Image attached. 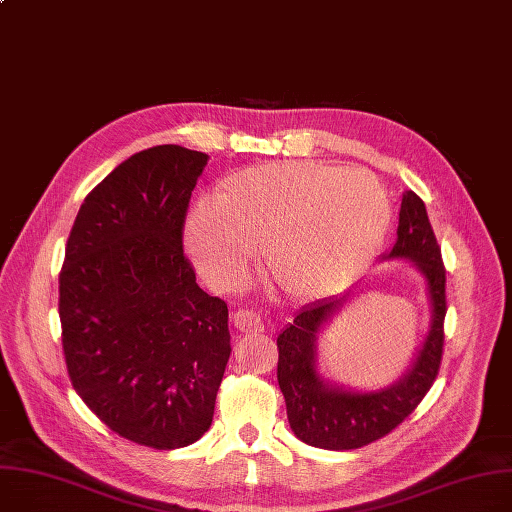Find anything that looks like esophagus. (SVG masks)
<instances>
[{
    "label": "esophagus",
    "instance_id": "1",
    "mask_svg": "<svg viewBox=\"0 0 512 512\" xmlns=\"http://www.w3.org/2000/svg\"><path fill=\"white\" fill-rule=\"evenodd\" d=\"M234 326L242 332H259L263 330V318L253 309H242L234 314Z\"/></svg>",
    "mask_w": 512,
    "mask_h": 512
}]
</instances>
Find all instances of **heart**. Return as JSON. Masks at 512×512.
Masks as SVG:
<instances>
[{"instance_id":"b5f03b06","label":"heart","mask_w":512,"mask_h":512,"mask_svg":"<svg viewBox=\"0 0 512 512\" xmlns=\"http://www.w3.org/2000/svg\"><path fill=\"white\" fill-rule=\"evenodd\" d=\"M381 184L360 169L270 163L234 173L217 203H201L188 247L215 284H232L261 244L265 270L282 293L318 299L358 274L389 226Z\"/></svg>"}]
</instances>
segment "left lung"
I'll return each mask as SVG.
<instances>
[{
    "instance_id": "8db88e82",
    "label": "left lung",
    "mask_w": 512,
    "mask_h": 512,
    "mask_svg": "<svg viewBox=\"0 0 512 512\" xmlns=\"http://www.w3.org/2000/svg\"><path fill=\"white\" fill-rule=\"evenodd\" d=\"M385 259H410L427 280L433 305L431 330L414 366L389 389L355 393L326 385L316 372L320 328L343 305V299L316 301L303 307L278 335V385L295 435L322 450H358L389 435L418 408L433 387L443 355L446 320V268L441 249L416 192H406L399 209L397 240Z\"/></svg>"
}]
</instances>
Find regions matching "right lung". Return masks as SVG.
Instances as JSON below:
<instances>
[{
  "instance_id": "right-lung-1",
  "label": "right lung",
  "mask_w": 512,
  "mask_h": 512,
  "mask_svg": "<svg viewBox=\"0 0 512 512\" xmlns=\"http://www.w3.org/2000/svg\"><path fill=\"white\" fill-rule=\"evenodd\" d=\"M207 154L152 146L85 196L66 240L58 314L73 389L138 446L184 448L211 427L230 358L228 305L184 253Z\"/></svg>"
}]
</instances>
